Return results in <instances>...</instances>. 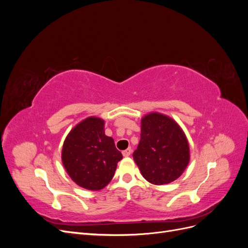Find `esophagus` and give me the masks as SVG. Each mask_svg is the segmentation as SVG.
Returning <instances> with one entry per match:
<instances>
[{
	"mask_svg": "<svg viewBox=\"0 0 248 248\" xmlns=\"http://www.w3.org/2000/svg\"><path fill=\"white\" fill-rule=\"evenodd\" d=\"M122 154H123L124 157H128L131 154V148H128V149L124 150V151L122 152Z\"/></svg>",
	"mask_w": 248,
	"mask_h": 248,
	"instance_id": "esophagus-1",
	"label": "esophagus"
}]
</instances>
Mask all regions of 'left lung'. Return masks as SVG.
<instances>
[{
  "mask_svg": "<svg viewBox=\"0 0 248 248\" xmlns=\"http://www.w3.org/2000/svg\"><path fill=\"white\" fill-rule=\"evenodd\" d=\"M140 123V140L133 159L142 177L155 185L175 181L190 159L185 133L175 120L159 112H150Z\"/></svg>",
  "mask_w": 248,
  "mask_h": 248,
  "instance_id": "8db88e82",
  "label": "left lung"
}]
</instances>
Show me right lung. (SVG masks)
<instances>
[{"label":"right lung","mask_w":248,"mask_h":248,"mask_svg":"<svg viewBox=\"0 0 248 248\" xmlns=\"http://www.w3.org/2000/svg\"><path fill=\"white\" fill-rule=\"evenodd\" d=\"M123 158L114 139L104 133V121L97 117L82 120L66 137L62 162L69 177L88 190H100L115 175Z\"/></svg>","instance_id":"1"}]
</instances>
